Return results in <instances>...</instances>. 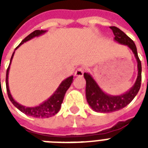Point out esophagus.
Instances as JSON below:
<instances>
[{"label": "esophagus", "mask_w": 148, "mask_h": 148, "mask_svg": "<svg viewBox=\"0 0 148 148\" xmlns=\"http://www.w3.org/2000/svg\"><path fill=\"white\" fill-rule=\"evenodd\" d=\"M84 69L83 67H78L76 70L75 73H74V75L77 77H82L84 74Z\"/></svg>", "instance_id": "34e87169"}]
</instances>
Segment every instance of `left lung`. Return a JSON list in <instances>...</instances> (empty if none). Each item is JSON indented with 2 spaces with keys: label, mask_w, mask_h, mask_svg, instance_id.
<instances>
[{
  "label": "left lung",
  "mask_w": 148,
  "mask_h": 148,
  "mask_svg": "<svg viewBox=\"0 0 148 148\" xmlns=\"http://www.w3.org/2000/svg\"><path fill=\"white\" fill-rule=\"evenodd\" d=\"M114 34V40L123 45H126L132 51L138 62V74L135 84L132 88L121 95L112 96L107 95L101 90L91 75L84 73L86 80V98L89 105L96 112L111 113L119 110L131 103L140 90L141 84V63L138 58L137 47L133 40L117 27H110Z\"/></svg>",
  "instance_id": "left-lung-1"
}]
</instances>
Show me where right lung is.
I'll return each mask as SVG.
<instances>
[{
	"label": "right lung",
	"instance_id": "obj_1",
	"mask_svg": "<svg viewBox=\"0 0 148 148\" xmlns=\"http://www.w3.org/2000/svg\"><path fill=\"white\" fill-rule=\"evenodd\" d=\"M46 31H43V30H36L31 34H30L27 37L24 38V40H22L21 44H20L16 49L24 44V42H26L27 40H31L34 37H38V36L41 35L43 34H45ZM15 49V50H16ZM14 54V51L13 53L11 58H10V64L8 66V70H7V74H6V88H7V92H8V97L10 99V101L12 102V103L18 109L21 110V112H23L25 114L28 115V116H31L34 117H38V118H45V117H52L53 115H55L60 110V106L63 102L64 97L65 93L67 90V89L70 88V86L71 84L72 81H73V76H71L69 77H67L65 80L61 82L58 89L56 90V91L53 93V95H51L49 98L47 99V101H45L44 103L40 104L39 106L37 107H34V108H28V107H24V106L20 104L14 100L11 95H10V90H9V86H8V74H9V69H10V65L12 60V58Z\"/></svg>",
	"mask_w": 148,
	"mask_h": 148
}]
</instances>
